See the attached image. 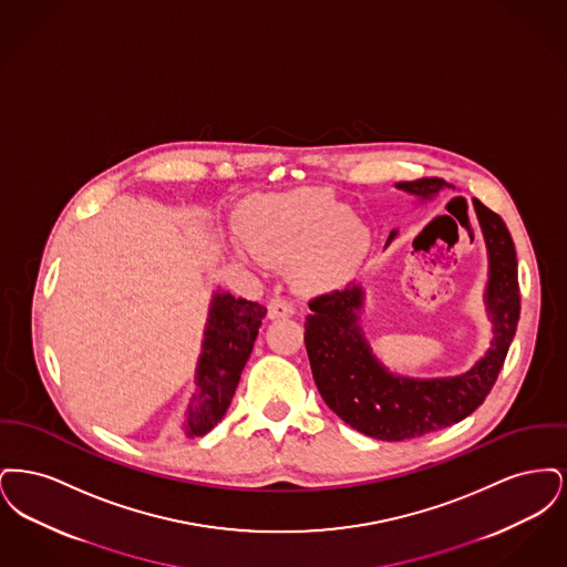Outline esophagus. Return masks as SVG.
Returning a JSON list of instances; mask_svg holds the SVG:
<instances>
[{
  "label": "esophagus",
  "mask_w": 567,
  "mask_h": 567,
  "mask_svg": "<svg viewBox=\"0 0 567 567\" xmlns=\"http://www.w3.org/2000/svg\"><path fill=\"white\" fill-rule=\"evenodd\" d=\"M293 306L287 301V299H282V297H271L270 303H268V317H270L271 321H276V319H289V317H293Z\"/></svg>",
  "instance_id": "1"
}]
</instances>
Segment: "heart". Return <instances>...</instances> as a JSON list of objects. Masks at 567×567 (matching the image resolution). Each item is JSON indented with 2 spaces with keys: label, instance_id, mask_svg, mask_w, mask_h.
Masks as SVG:
<instances>
[{
  "label": "heart",
  "instance_id": "b5f03b06",
  "mask_svg": "<svg viewBox=\"0 0 567 567\" xmlns=\"http://www.w3.org/2000/svg\"><path fill=\"white\" fill-rule=\"evenodd\" d=\"M244 244L236 257L255 255L270 266H291L301 293H324L342 287L368 252L370 236L351 208L319 189L259 195L238 213Z\"/></svg>",
  "mask_w": 567,
  "mask_h": 567
}]
</instances>
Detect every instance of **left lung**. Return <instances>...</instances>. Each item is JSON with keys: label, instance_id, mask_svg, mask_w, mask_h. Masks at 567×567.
I'll use <instances>...</instances> for the list:
<instances>
[{"label": "left lung", "instance_id": "obj_1", "mask_svg": "<svg viewBox=\"0 0 567 567\" xmlns=\"http://www.w3.org/2000/svg\"><path fill=\"white\" fill-rule=\"evenodd\" d=\"M395 187L419 202H427L453 185L442 178H421ZM474 213L488 257L485 306L493 338L485 354L467 372L435 378L391 372L374 354L359 324L365 306L361 282L310 301L312 315L303 323V342L312 377L324 404L352 430L386 442L419 437L463 421L493 389L518 323V268L506 223L478 199H474ZM395 236L398 229L389 234L384 246Z\"/></svg>", "mask_w": 567, "mask_h": 567}]
</instances>
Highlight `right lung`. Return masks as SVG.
<instances>
[{"mask_svg": "<svg viewBox=\"0 0 567 567\" xmlns=\"http://www.w3.org/2000/svg\"><path fill=\"white\" fill-rule=\"evenodd\" d=\"M266 312V306L223 289L213 293L195 368V393L181 425L185 437L206 435L225 416Z\"/></svg>", "mask_w": 567, "mask_h": 567, "instance_id": "add662e5", "label": "right lung"}]
</instances>
